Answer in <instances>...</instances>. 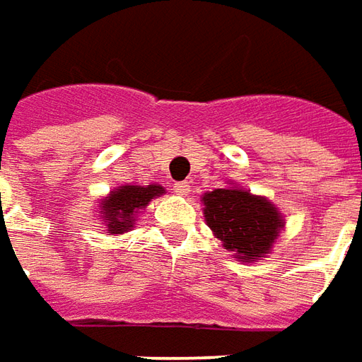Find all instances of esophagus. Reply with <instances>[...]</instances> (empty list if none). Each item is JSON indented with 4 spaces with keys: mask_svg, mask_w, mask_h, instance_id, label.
Listing matches in <instances>:
<instances>
[{
    "mask_svg": "<svg viewBox=\"0 0 362 362\" xmlns=\"http://www.w3.org/2000/svg\"><path fill=\"white\" fill-rule=\"evenodd\" d=\"M174 192L178 196H188L190 194V184L188 182H176L174 184Z\"/></svg>",
    "mask_w": 362,
    "mask_h": 362,
    "instance_id": "obj_1",
    "label": "esophagus"
}]
</instances>
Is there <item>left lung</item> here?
<instances>
[{"label":"left lung","instance_id":"obj_1","mask_svg":"<svg viewBox=\"0 0 362 362\" xmlns=\"http://www.w3.org/2000/svg\"><path fill=\"white\" fill-rule=\"evenodd\" d=\"M204 220L222 246L240 262H258L270 255L284 230L282 212L264 196L236 184L202 194Z\"/></svg>","mask_w":362,"mask_h":362}]
</instances>
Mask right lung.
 I'll use <instances>...</instances> for the list:
<instances>
[{"instance_id":"right-lung-1","label":"right lung","mask_w":362,"mask_h":362,"mask_svg":"<svg viewBox=\"0 0 362 362\" xmlns=\"http://www.w3.org/2000/svg\"><path fill=\"white\" fill-rule=\"evenodd\" d=\"M164 192L166 190L160 184H148V186L124 184V186H118L100 200V206H98L100 224H104L107 234H112V236L132 230L136 224V218L140 216L144 208Z\"/></svg>"}]
</instances>
